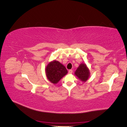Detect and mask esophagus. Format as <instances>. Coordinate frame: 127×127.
<instances>
[{"label": "esophagus", "instance_id": "34e87169", "mask_svg": "<svg viewBox=\"0 0 127 127\" xmlns=\"http://www.w3.org/2000/svg\"><path fill=\"white\" fill-rule=\"evenodd\" d=\"M68 72H69V74H72V70H69L68 71Z\"/></svg>", "mask_w": 127, "mask_h": 127}]
</instances>
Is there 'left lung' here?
I'll list each match as a JSON object with an SVG mask.
<instances>
[{"instance_id": "obj_1", "label": "left lung", "mask_w": 127, "mask_h": 127, "mask_svg": "<svg viewBox=\"0 0 127 127\" xmlns=\"http://www.w3.org/2000/svg\"><path fill=\"white\" fill-rule=\"evenodd\" d=\"M75 75L83 82H86L90 77L89 68L85 64H80L75 72Z\"/></svg>"}]
</instances>
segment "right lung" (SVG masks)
Segmentation results:
<instances>
[{
  "instance_id": "1",
  "label": "right lung",
  "mask_w": 127,
  "mask_h": 127,
  "mask_svg": "<svg viewBox=\"0 0 127 127\" xmlns=\"http://www.w3.org/2000/svg\"><path fill=\"white\" fill-rule=\"evenodd\" d=\"M45 71L47 79L53 84H57L68 73L66 67L58 61L55 60L51 61L47 64Z\"/></svg>"
}]
</instances>
